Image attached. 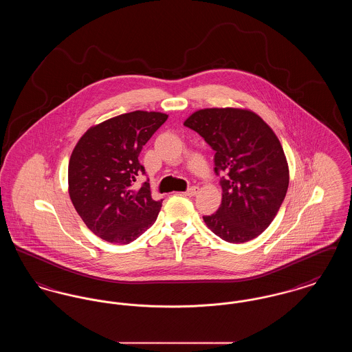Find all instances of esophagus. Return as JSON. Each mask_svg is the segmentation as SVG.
<instances>
[{"label":"esophagus","mask_w":352,"mask_h":352,"mask_svg":"<svg viewBox=\"0 0 352 352\" xmlns=\"http://www.w3.org/2000/svg\"><path fill=\"white\" fill-rule=\"evenodd\" d=\"M198 192H199V188L195 187V186H192V187H190V188L184 192V195H187V197H195Z\"/></svg>","instance_id":"esophagus-1"}]
</instances>
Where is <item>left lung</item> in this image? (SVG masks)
Segmentation results:
<instances>
[{"instance_id": "obj_1", "label": "left lung", "mask_w": 352, "mask_h": 352, "mask_svg": "<svg viewBox=\"0 0 352 352\" xmlns=\"http://www.w3.org/2000/svg\"><path fill=\"white\" fill-rule=\"evenodd\" d=\"M184 126L201 134L215 151V173L223 174L221 204L203 217L207 227L228 243L263 234L277 215L289 186L284 149L268 124L248 109L207 108Z\"/></svg>"}]
</instances>
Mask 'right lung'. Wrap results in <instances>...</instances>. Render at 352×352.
Listing matches in <instances>:
<instances>
[{
	"mask_svg": "<svg viewBox=\"0 0 352 352\" xmlns=\"http://www.w3.org/2000/svg\"><path fill=\"white\" fill-rule=\"evenodd\" d=\"M168 120L161 112L134 111L89 128L68 164V192L85 226L105 241L129 244L155 221L162 199L151 198L138 155Z\"/></svg>",
	"mask_w": 352,
	"mask_h": 352,
	"instance_id": "add662e5",
	"label": "right lung"
}]
</instances>
